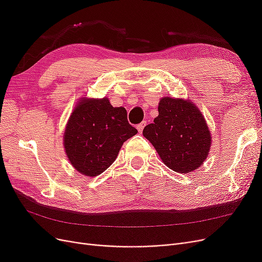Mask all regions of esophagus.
<instances>
[{
    "label": "esophagus",
    "mask_w": 262,
    "mask_h": 262,
    "mask_svg": "<svg viewBox=\"0 0 262 262\" xmlns=\"http://www.w3.org/2000/svg\"><path fill=\"white\" fill-rule=\"evenodd\" d=\"M146 125V121H142L140 124H138V131L140 132V133H142V131H143V129H144V126Z\"/></svg>",
    "instance_id": "esophagus-1"
}]
</instances>
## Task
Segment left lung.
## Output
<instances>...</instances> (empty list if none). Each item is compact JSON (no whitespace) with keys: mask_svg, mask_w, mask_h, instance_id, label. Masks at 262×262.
Segmentation results:
<instances>
[{"mask_svg":"<svg viewBox=\"0 0 262 262\" xmlns=\"http://www.w3.org/2000/svg\"><path fill=\"white\" fill-rule=\"evenodd\" d=\"M167 167L188 173L199 168L208 157L211 133L204 117L192 102L164 97L158 116L143 129Z\"/></svg>","mask_w":262,"mask_h":262,"instance_id":"left-lung-1","label":"left lung"}]
</instances>
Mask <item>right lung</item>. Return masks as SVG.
Masks as SVG:
<instances>
[{"mask_svg": "<svg viewBox=\"0 0 262 262\" xmlns=\"http://www.w3.org/2000/svg\"><path fill=\"white\" fill-rule=\"evenodd\" d=\"M137 133L123 107H113L107 98H85L71 115L63 139L74 168L95 177L115 162L123 142Z\"/></svg>", "mask_w": 262, "mask_h": 262, "instance_id": "add662e5", "label": "right lung"}]
</instances>
